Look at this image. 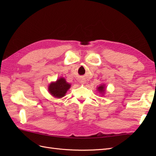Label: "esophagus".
Returning a JSON list of instances; mask_svg holds the SVG:
<instances>
[{
	"mask_svg": "<svg viewBox=\"0 0 156 156\" xmlns=\"http://www.w3.org/2000/svg\"><path fill=\"white\" fill-rule=\"evenodd\" d=\"M81 83H82V84H83V83H84V81H81Z\"/></svg>",
	"mask_w": 156,
	"mask_h": 156,
	"instance_id": "esophagus-1",
	"label": "esophagus"
}]
</instances>
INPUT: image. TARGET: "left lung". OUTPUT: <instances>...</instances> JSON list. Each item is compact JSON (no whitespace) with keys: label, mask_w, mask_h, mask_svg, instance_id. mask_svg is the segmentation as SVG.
Wrapping results in <instances>:
<instances>
[{"label":"left lung","mask_w":156,"mask_h":156,"mask_svg":"<svg viewBox=\"0 0 156 156\" xmlns=\"http://www.w3.org/2000/svg\"><path fill=\"white\" fill-rule=\"evenodd\" d=\"M97 90H98L99 92H100V93L103 94V93L105 92V84H101V85L97 88Z\"/></svg>","instance_id":"left-lung-1"}]
</instances>
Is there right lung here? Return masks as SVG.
Returning <instances> with one entry per match:
<instances>
[{"label":"right lung","instance_id":"1","mask_svg":"<svg viewBox=\"0 0 156 156\" xmlns=\"http://www.w3.org/2000/svg\"><path fill=\"white\" fill-rule=\"evenodd\" d=\"M70 87L71 84L67 83L64 77H60L49 84L48 90L53 97L61 98L66 95Z\"/></svg>","mask_w":156,"mask_h":156}]
</instances>
